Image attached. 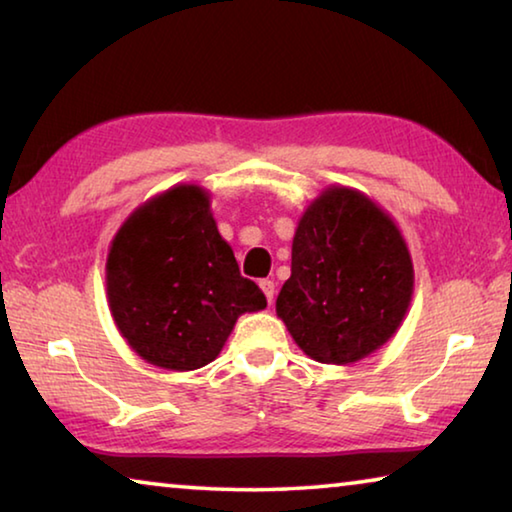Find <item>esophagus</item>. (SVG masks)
I'll use <instances>...</instances> for the list:
<instances>
[{
  "label": "esophagus",
  "mask_w": 512,
  "mask_h": 512,
  "mask_svg": "<svg viewBox=\"0 0 512 512\" xmlns=\"http://www.w3.org/2000/svg\"><path fill=\"white\" fill-rule=\"evenodd\" d=\"M259 289L264 291V296H266V300H269V305L273 303V298H275V282L273 280H259Z\"/></svg>",
  "instance_id": "esophagus-1"
}]
</instances>
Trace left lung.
Returning <instances> with one entry per match:
<instances>
[{
    "instance_id": "8db88e82",
    "label": "left lung",
    "mask_w": 512,
    "mask_h": 512,
    "mask_svg": "<svg viewBox=\"0 0 512 512\" xmlns=\"http://www.w3.org/2000/svg\"><path fill=\"white\" fill-rule=\"evenodd\" d=\"M412 282L392 218L362 193L332 186L300 218L275 310L312 360L358 362L401 326Z\"/></svg>"
}]
</instances>
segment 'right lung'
Segmentation results:
<instances>
[{"mask_svg":"<svg viewBox=\"0 0 512 512\" xmlns=\"http://www.w3.org/2000/svg\"><path fill=\"white\" fill-rule=\"evenodd\" d=\"M111 314L143 360L191 371L212 362L239 314L266 307L221 239L200 186H175L129 216L107 259Z\"/></svg>","mask_w":512,"mask_h":512,"instance_id":"1","label":"right lung"}]
</instances>
